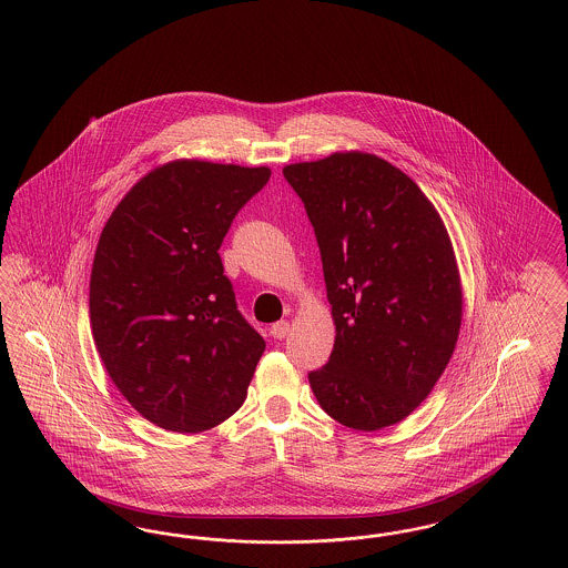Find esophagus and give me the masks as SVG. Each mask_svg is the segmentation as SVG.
I'll return each instance as SVG.
<instances>
[{
    "label": "esophagus",
    "mask_w": 568,
    "mask_h": 568,
    "mask_svg": "<svg viewBox=\"0 0 568 568\" xmlns=\"http://www.w3.org/2000/svg\"><path fill=\"white\" fill-rule=\"evenodd\" d=\"M287 334H290V324H287V322H276V324L271 325L272 338L283 341Z\"/></svg>",
    "instance_id": "34e87169"
}]
</instances>
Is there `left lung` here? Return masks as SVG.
Returning a JSON list of instances; mask_svg holds the SVG:
<instances>
[{"label":"left lung","instance_id":"left-lung-1","mask_svg":"<svg viewBox=\"0 0 568 568\" xmlns=\"http://www.w3.org/2000/svg\"><path fill=\"white\" fill-rule=\"evenodd\" d=\"M336 325L311 389L338 424L373 433L408 417L456 349L462 285L449 234L403 170L371 153L292 163Z\"/></svg>","mask_w":568,"mask_h":568}]
</instances>
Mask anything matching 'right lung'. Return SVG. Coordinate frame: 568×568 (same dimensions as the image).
I'll return each mask as SVG.
<instances>
[{
    "label": "right lung",
    "mask_w": 568,
    "mask_h": 568,
    "mask_svg": "<svg viewBox=\"0 0 568 568\" xmlns=\"http://www.w3.org/2000/svg\"><path fill=\"white\" fill-rule=\"evenodd\" d=\"M268 168L179 160L140 179L95 248L89 315L112 383L172 433L234 415L266 349L239 311L219 246Z\"/></svg>",
    "instance_id": "1"
}]
</instances>
